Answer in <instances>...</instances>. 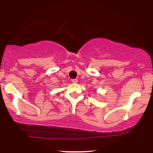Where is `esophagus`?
Masks as SVG:
<instances>
[{
	"instance_id": "1",
	"label": "esophagus",
	"mask_w": 153,
	"mask_h": 153,
	"mask_svg": "<svg viewBox=\"0 0 153 153\" xmlns=\"http://www.w3.org/2000/svg\"><path fill=\"white\" fill-rule=\"evenodd\" d=\"M78 79H73V80H72V82H73V83H77L78 82Z\"/></svg>"
}]
</instances>
